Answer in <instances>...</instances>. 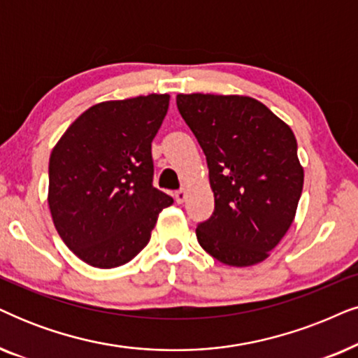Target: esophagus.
Listing matches in <instances>:
<instances>
[{"instance_id":"obj_1","label":"esophagus","mask_w":358,"mask_h":358,"mask_svg":"<svg viewBox=\"0 0 358 358\" xmlns=\"http://www.w3.org/2000/svg\"><path fill=\"white\" fill-rule=\"evenodd\" d=\"M174 199L178 203H184L185 199H187V192L185 190H178V192H174Z\"/></svg>"}]
</instances>
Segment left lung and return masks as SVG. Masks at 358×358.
Segmentation results:
<instances>
[{
    "label": "left lung",
    "instance_id": "1",
    "mask_svg": "<svg viewBox=\"0 0 358 358\" xmlns=\"http://www.w3.org/2000/svg\"><path fill=\"white\" fill-rule=\"evenodd\" d=\"M176 101L207 157L215 199L196 230L199 243L229 266L264 262L294 222L303 192L294 133L252 96L179 94Z\"/></svg>",
    "mask_w": 358,
    "mask_h": 358
}]
</instances>
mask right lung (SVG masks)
I'll return each instance as SVG.
<instances>
[{
    "label": "right lung",
    "mask_w": 358,
    "mask_h": 358,
    "mask_svg": "<svg viewBox=\"0 0 358 358\" xmlns=\"http://www.w3.org/2000/svg\"><path fill=\"white\" fill-rule=\"evenodd\" d=\"M169 99L151 94L90 106L50 152L48 203L55 230L90 266L131 262L159 212L174 202L152 187L151 143Z\"/></svg>",
    "instance_id": "1"
}]
</instances>
